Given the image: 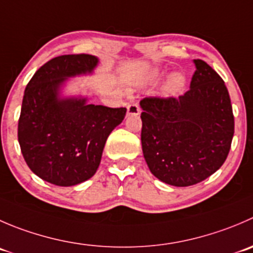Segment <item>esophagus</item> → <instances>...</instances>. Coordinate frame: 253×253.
Segmentation results:
<instances>
[{
	"label": "esophagus",
	"mask_w": 253,
	"mask_h": 253,
	"mask_svg": "<svg viewBox=\"0 0 253 253\" xmlns=\"http://www.w3.org/2000/svg\"><path fill=\"white\" fill-rule=\"evenodd\" d=\"M141 110H139V106L136 104V102H131V104L127 105V115H139Z\"/></svg>",
	"instance_id": "1"
}]
</instances>
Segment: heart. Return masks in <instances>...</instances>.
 Segmentation results:
<instances>
[{"mask_svg":"<svg viewBox=\"0 0 253 253\" xmlns=\"http://www.w3.org/2000/svg\"><path fill=\"white\" fill-rule=\"evenodd\" d=\"M163 75V73L161 70H154L152 73V79H158ZM185 85V77H184L181 73H174L173 75L169 77V79L167 80V83L163 86V95L164 96H173L176 95Z\"/></svg>","mask_w":253,"mask_h":253,"instance_id":"heart-1","label":"heart"}]
</instances>
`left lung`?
Segmentation results:
<instances>
[{"instance_id":"obj_1","label":"left lung","mask_w":253,"mask_h":253,"mask_svg":"<svg viewBox=\"0 0 253 253\" xmlns=\"http://www.w3.org/2000/svg\"><path fill=\"white\" fill-rule=\"evenodd\" d=\"M190 89L169 99L139 102L142 151L149 170L163 183H200L224 164L234 137V115L225 83L205 61L195 59Z\"/></svg>"}]
</instances>
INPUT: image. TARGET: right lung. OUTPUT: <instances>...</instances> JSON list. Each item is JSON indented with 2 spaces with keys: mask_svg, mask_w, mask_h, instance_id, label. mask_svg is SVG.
<instances>
[{
  "mask_svg": "<svg viewBox=\"0 0 253 253\" xmlns=\"http://www.w3.org/2000/svg\"><path fill=\"white\" fill-rule=\"evenodd\" d=\"M99 58L60 55L39 68L24 90L18 121L22 154L36 175L59 186L91 178L107 137L124 121L125 107L89 104V97L65 96L69 79L91 75Z\"/></svg>",
  "mask_w": 253,
  "mask_h": 253,
  "instance_id": "add662e5",
  "label": "right lung"
}]
</instances>
